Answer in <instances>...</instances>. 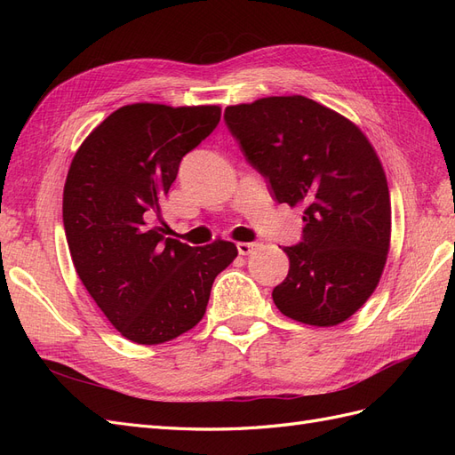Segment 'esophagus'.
Wrapping results in <instances>:
<instances>
[{"label": "esophagus", "instance_id": "esophagus-1", "mask_svg": "<svg viewBox=\"0 0 455 455\" xmlns=\"http://www.w3.org/2000/svg\"><path fill=\"white\" fill-rule=\"evenodd\" d=\"M256 249H258V243H243V241L237 243V251H239L241 256H249Z\"/></svg>", "mask_w": 455, "mask_h": 455}]
</instances>
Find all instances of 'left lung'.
<instances>
[{
	"label": "left lung",
	"instance_id": "1",
	"mask_svg": "<svg viewBox=\"0 0 455 455\" xmlns=\"http://www.w3.org/2000/svg\"><path fill=\"white\" fill-rule=\"evenodd\" d=\"M224 119L279 203L304 211V241L273 301L288 319L336 326L376 291L391 244V197L374 146L351 119L301 94L228 106Z\"/></svg>",
	"mask_w": 455,
	"mask_h": 455
}]
</instances>
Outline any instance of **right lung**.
Instances as JSON below:
<instances>
[{"label":"right lung","mask_w":455,"mask_h":455,"mask_svg":"<svg viewBox=\"0 0 455 455\" xmlns=\"http://www.w3.org/2000/svg\"><path fill=\"white\" fill-rule=\"evenodd\" d=\"M220 106L136 102L109 114L72 159L62 220L87 292L121 336L157 346L194 328L216 275L237 246H189L151 224L188 151L209 136Z\"/></svg>","instance_id":"obj_1"}]
</instances>
